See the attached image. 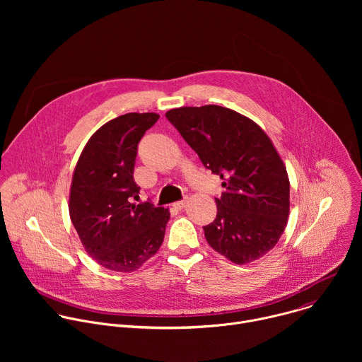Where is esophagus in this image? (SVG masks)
Segmentation results:
<instances>
[{
    "mask_svg": "<svg viewBox=\"0 0 362 362\" xmlns=\"http://www.w3.org/2000/svg\"><path fill=\"white\" fill-rule=\"evenodd\" d=\"M186 203H187V200H180V202L173 203V206H175V209L182 211V209H185V208H186Z\"/></svg>",
    "mask_w": 362,
    "mask_h": 362,
    "instance_id": "1",
    "label": "esophagus"
}]
</instances>
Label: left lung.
<instances>
[{"label":"left lung","instance_id":"1","mask_svg":"<svg viewBox=\"0 0 362 362\" xmlns=\"http://www.w3.org/2000/svg\"><path fill=\"white\" fill-rule=\"evenodd\" d=\"M186 143L226 189L216 219L204 226L208 243L245 265L278 243L289 216V177L269 136L249 117L216 105L166 113Z\"/></svg>","mask_w":362,"mask_h":362}]
</instances>
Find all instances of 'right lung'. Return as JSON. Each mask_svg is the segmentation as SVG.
Listing matches in <instances>:
<instances>
[{"label": "right lung", "instance_id": "right-lung-1", "mask_svg": "<svg viewBox=\"0 0 362 362\" xmlns=\"http://www.w3.org/2000/svg\"><path fill=\"white\" fill-rule=\"evenodd\" d=\"M158 113H127L103 124L86 143L74 168L69 212L93 259L115 272H134L159 250L169 209L136 204L137 144Z\"/></svg>", "mask_w": 362, "mask_h": 362}]
</instances>
